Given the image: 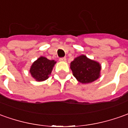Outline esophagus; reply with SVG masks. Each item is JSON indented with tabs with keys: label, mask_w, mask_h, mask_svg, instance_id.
<instances>
[{
	"label": "esophagus",
	"mask_w": 128,
	"mask_h": 128,
	"mask_svg": "<svg viewBox=\"0 0 128 128\" xmlns=\"http://www.w3.org/2000/svg\"><path fill=\"white\" fill-rule=\"evenodd\" d=\"M59 60L61 61V62H65V61H66V58H60L59 59Z\"/></svg>",
	"instance_id": "esophagus-1"
}]
</instances>
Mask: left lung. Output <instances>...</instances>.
Listing matches in <instances>:
<instances>
[{
    "label": "left lung",
    "mask_w": 128,
    "mask_h": 128,
    "mask_svg": "<svg viewBox=\"0 0 128 128\" xmlns=\"http://www.w3.org/2000/svg\"><path fill=\"white\" fill-rule=\"evenodd\" d=\"M70 69L76 80L85 84L95 82L100 76L101 65L86 56L81 55L71 62Z\"/></svg>",
    "instance_id": "obj_1"
}]
</instances>
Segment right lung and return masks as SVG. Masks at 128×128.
<instances>
[{"label":"right lung","mask_w":128,"mask_h":128,"mask_svg":"<svg viewBox=\"0 0 128 128\" xmlns=\"http://www.w3.org/2000/svg\"><path fill=\"white\" fill-rule=\"evenodd\" d=\"M56 63V61L54 60H51L46 57L40 56L30 66V75L37 82L45 81L49 77Z\"/></svg>","instance_id":"right-lung-1"}]
</instances>
